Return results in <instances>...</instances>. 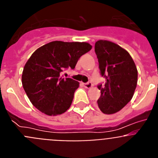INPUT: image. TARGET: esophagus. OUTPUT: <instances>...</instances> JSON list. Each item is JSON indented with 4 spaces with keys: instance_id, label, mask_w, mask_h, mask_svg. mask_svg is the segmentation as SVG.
I'll return each instance as SVG.
<instances>
[{
    "instance_id": "34e87169",
    "label": "esophagus",
    "mask_w": 158,
    "mask_h": 158,
    "mask_svg": "<svg viewBox=\"0 0 158 158\" xmlns=\"http://www.w3.org/2000/svg\"><path fill=\"white\" fill-rule=\"evenodd\" d=\"M84 86H85L86 89H90V88L93 86V84H92V82H87V83L84 84Z\"/></svg>"
}]
</instances>
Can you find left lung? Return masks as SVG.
<instances>
[{
	"label": "left lung",
	"mask_w": 158,
	"mask_h": 158,
	"mask_svg": "<svg viewBox=\"0 0 158 158\" xmlns=\"http://www.w3.org/2000/svg\"><path fill=\"white\" fill-rule=\"evenodd\" d=\"M99 69L105 77L104 85L99 84V108L104 114L120 111L131 101L138 82V70L129 53L112 42L99 40L95 43Z\"/></svg>",
	"instance_id": "left-lung-1"
}]
</instances>
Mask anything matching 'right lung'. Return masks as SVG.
<instances>
[{
	"label": "right lung",
	"instance_id": "1",
	"mask_svg": "<svg viewBox=\"0 0 158 158\" xmlns=\"http://www.w3.org/2000/svg\"><path fill=\"white\" fill-rule=\"evenodd\" d=\"M91 49L88 43L54 41L31 54L23 68L22 85L38 110L47 115H57L69 109L79 82L61 77V72L74 69L80 57Z\"/></svg>",
	"mask_w": 158,
	"mask_h": 158
}]
</instances>
